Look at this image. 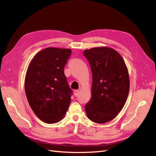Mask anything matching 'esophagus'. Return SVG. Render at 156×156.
Segmentation results:
<instances>
[{"mask_svg":"<svg viewBox=\"0 0 156 156\" xmlns=\"http://www.w3.org/2000/svg\"><path fill=\"white\" fill-rule=\"evenodd\" d=\"M78 93H79V90H76L74 91V94L75 97H77Z\"/></svg>","mask_w":156,"mask_h":156,"instance_id":"1","label":"esophagus"}]
</instances>
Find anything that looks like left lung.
<instances>
[{"mask_svg":"<svg viewBox=\"0 0 156 156\" xmlns=\"http://www.w3.org/2000/svg\"><path fill=\"white\" fill-rule=\"evenodd\" d=\"M83 53L92 75V97L85 105L86 112L92 121L105 123L115 118L127 101L128 69L121 55L112 48L97 47Z\"/></svg>","mask_w":156,"mask_h":156,"instance_id":"left-lung-1","label":"left lung"}]
</instances>
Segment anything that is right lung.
<instances>
[{
	"mask_svg": "<svg viewBox=\"0 0 156 156\" xmlns=\"http://www.w3.org/2000/svg\"><path fill=\"white\" fill-rule=\"evenodd\" d=\"M71 53L69 49L45 48L35 54L27 68L26 97L34 113L46 123L62 120L70 104L72 91L64 68Z\"/></svg>",
	"mask_w": 156,
	"mask_h": 156,
	"instance_id": "right-lung-1",
	"label": "right lung"
}]
</instances>
